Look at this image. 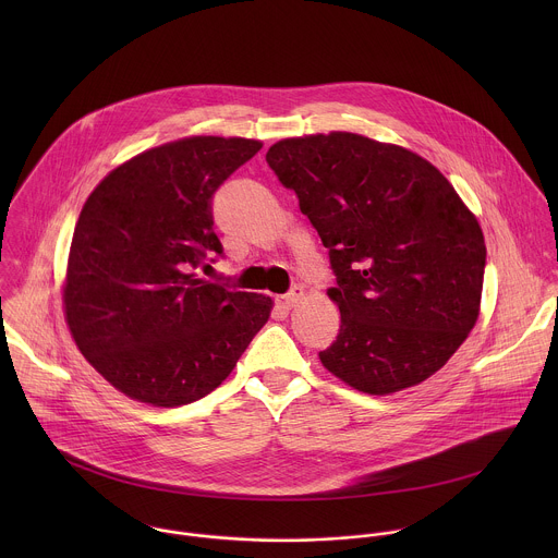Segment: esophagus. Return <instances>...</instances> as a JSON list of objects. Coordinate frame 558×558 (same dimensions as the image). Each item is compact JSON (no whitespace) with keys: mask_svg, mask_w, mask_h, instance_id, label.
I'll use <instances>...</instances> for the list:
<instances>
[{"mask_svg":"<svg viewBox=\"0 0 558 558\" xmlns=\"http://www.w3.org/2000/svg\"><path fill=\"white\" fill-rule=\"evenodd\" d=\"M301 299H303V288H301V286H294L288 294L277 296L275 303H277L279 307H283V310H292V307H296V303H299Z\"/></svg>","mask_w":558,"mask_h":558,"instance_id":"1","label":"esophagus"}]
</instances>
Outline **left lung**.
<instances>
[{"label":"left lung","instance_id":"8db88e82","mask_svg":"<svg viewBox=\"0 0 558 558\" xmlns=\"http://www.w3.org/2000/svg\"><path fill=\"white\" fill-rule=\"evenodd\" d=\"M266 162L328 248L341 326L322 365L369 396L436 374L478 316L485 242L449 180L354 133L283 140Z\"/></svg>","mask_w":558,"mask_h":558}]
</instances>
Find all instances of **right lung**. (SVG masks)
<instances>
[{
    "label": "right lung",
    "mask_w": 558,
    "mask_h": 558,
    "mask_svg": "<svg viewBox=\"0 0 558 558\" xmlns=\"http://www.w3.org/2000/svg\"><path fill=\"white\" fill-rule=\"evenodd\" d=\"M253 140L189 137L113 169L75 226L64 307L81 354L118 391L153 405L206 398L270 316V299L197 279L223 257L219 186Z\"/></svg>",
    "instance_id": "obj_1"
}]
</instances>
